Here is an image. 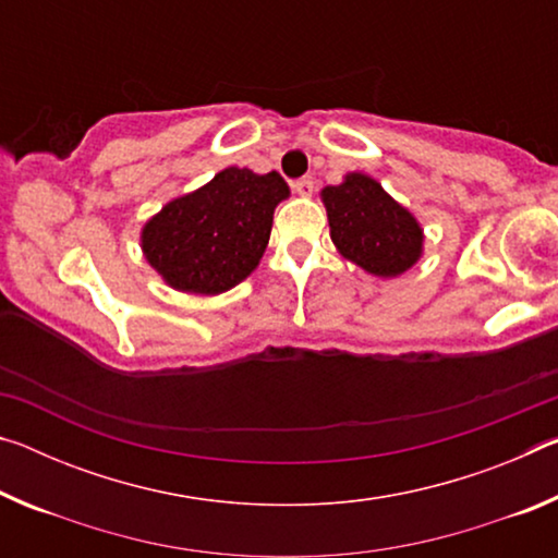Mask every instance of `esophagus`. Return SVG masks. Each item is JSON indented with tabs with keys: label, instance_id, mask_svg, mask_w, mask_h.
Here are the masks:
<instances>
[{
	"label": "esophagus",
	"instance_id": "1",
	"mask_svg": "<svg viewBox=\"0 0 558 558\" xmlns=\"http://www.w3.org/2000/svg\"><path fill=\"white\" fill-rule=\"evenodd\" d=\"M292 189H295V194H300V196H313L315 182L310 177H302V179H295V182H292Z\"/></svg>",
	"mask_w": 558,
	"mask_h": 558
}]
</instances>
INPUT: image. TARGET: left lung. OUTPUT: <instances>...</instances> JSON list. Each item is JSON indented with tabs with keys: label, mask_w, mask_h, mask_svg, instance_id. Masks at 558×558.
Instances as JSON below:
<instances>
[{
	"label": "left lung",
	"mask_w": 558,
	"mask_h": 558,
	"mask_svg": "<svg viewBox=\"0 0 558 558\" xmlns=\"http://www.w3.org/2000/svg\"><path fill=\"white\" fill-rule=\"evenodd\" d=\"M323 202L337 251L372 276L396 278L421 258L418 221L376 179L347 174L342 184L323 189Z\"/></svg>",
	"instance_id": "1"
}]
</instances>
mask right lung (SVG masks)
<instances>
[{
    "instance_id": "1",
    "label": "right lung",
    "mask_w": 558,
    "mask_h": 558,
    "mask_svg": "<svg viewBox=\"0 0 558 558\" xmlns=\"http://www.w3.org/2000/svg\"><path fill=\"white\" fill-rule=\"evenodd\" d=\"M288 194L278 172L223 169L145 223V258L174 290L219 295L258 266L272 211Z\"/></svg>"
}]
</instances>
